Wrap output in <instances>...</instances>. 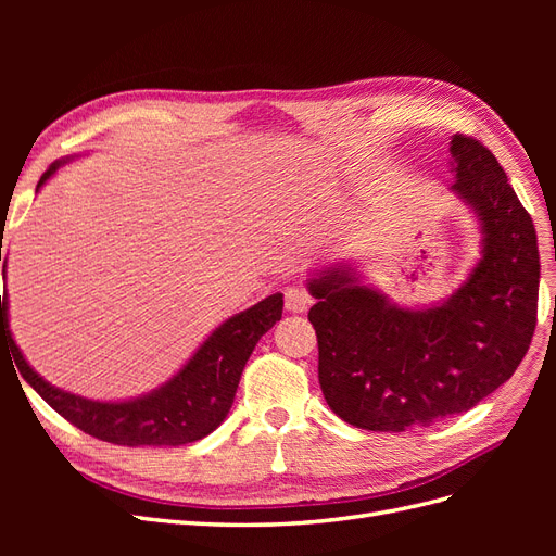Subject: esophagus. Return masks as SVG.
<instances>
[{"label": "esophagus", "instance_id": "1", "mask_svg": "<svg viewBox=\"0 0 556 556\" xmlns=\"http://www.w3.org/2000/svg\"><path fill=\"white\" fill-rule=\"evenodd\" d=\"M311 294L301 288H288L285 290V308L290 313H304L311 306Z\"/></svg>", "mask_w": 556, "mask_h": 556}]
</instances>
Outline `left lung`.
<instances>
[{
  "mask_svg": "<svg viewBox=\"0 0 556 556\" xmlns=\"http://www.w3.org/2000/svg\"><path fill=\"white\" fill-rule=\"evenodd\" d=\"M452 188L480 229V260L443 301L399 306L359 268L306 280L317 299V378L329 408L368 431H406L466 413L506 382L535 329L541 257L531 215L480 141L454 134Z\"/></svg>",
  "mask_w": 556,
  "mask_h": 556,
  "instance_id": "obj_1",
  "label": "left lung"
}]
</instances>
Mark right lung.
<instances>
[{
	"label": "right lung",
	"instance_id": "add662e5",
	"mask_svg": "<svg viewBox=\"0 0 556 556\" xmlns=\"http://www.w3.org/2000/svg\"><path fill=\"white\" fill-rule=\"evenodd\" d=\"M72 157L55 160L41 176L37 192ZM2 260V243H0ZM7 274V260H4ZM282 317V294L262 299L217 325L180 371L153 392L125 401H94L43 380L27 364L9 329V296H0V345L7 343L25 382L50 408L74 427L99 441L141 447V445H185L201 441L225 422L248 357L257 341Z\"/></svg>",
	"mask_w": 556,
	"mask_h": 556
}]
</instances>
